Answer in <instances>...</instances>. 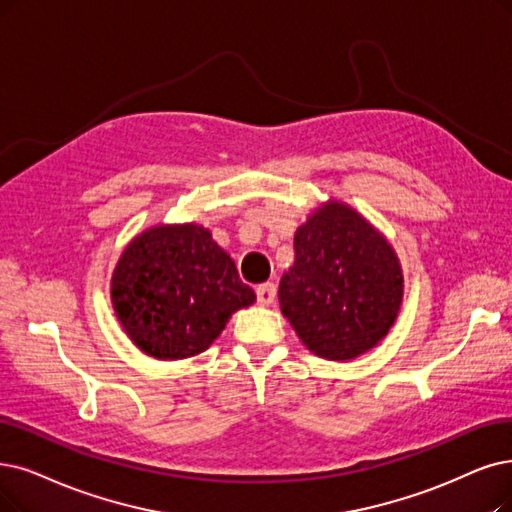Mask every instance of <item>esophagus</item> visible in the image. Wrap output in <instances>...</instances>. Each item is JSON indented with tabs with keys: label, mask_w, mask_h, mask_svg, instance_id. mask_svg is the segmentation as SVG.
Returning <instances> with one entry per match:
<instances>
[{
	"label": "esophagus",
	"mask_w": 512,
	"mask_h": 512,
	"mask_svg": "<svg viewBox=\"0 0 512 512\" xmlns=\"http://www.w3.org/2000/svg\"><path fill=\"white\" fill-rule=\"evenodd\" d=\"M256 296H258V302H260L262 306H269V304H273V302H275V298H277V288H275V283H260L258 288H256Z\"/></svg>",
	"instance_id": "34e87169"
}]
</instances>
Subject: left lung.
Wrapping results in <instances>:
<instances>
[{"label":"left lung","mask_w":512,"mask_h":512,"mask_svg":"<svg viewBox=\"0 0 512 512\" xmlns=\"http://www.w3.org/2000/svg\"><path fill=\"white\" fill-rule=\"evenodd\" d=\"M294 250L279 281V306L302 344L330 361L372 351L403 302L393 245L349 203L327 199L296 229Z\"/></svg>","instance_id":"obj_1"}]
</instances>
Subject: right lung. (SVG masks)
<instances>
[{
    "instance_id": "add662e5",
    "label": "right lung",
    "mask_w": 512,
    "mask_h": 512,
    "mask_svg": "<svg viewBox=\"0 0 512 512\" xmlns=\"http://www.w3.org/2000/svg\"><path fill=\"white\" fill-rule=\"evenodd\" d=\"M256 302L233 258L195 222L155 224L121 252L111 304L138 349L159 361L203 353L233 313Z\"/></svg>"
}]
</instances>
